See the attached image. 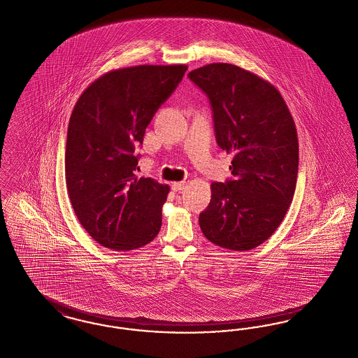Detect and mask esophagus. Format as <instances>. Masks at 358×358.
Returning <instances> with one entry per match:
<instances>
[{
	"mask_svg": "<svg viewBox=\"0 0 358 358\" xmlns=\"http://www.w3.org/2000/svg\"><path fill=\"white\" fill-rule=\"evenodd\" d=\"M172 186L174 192H181V190L185 189L186 182L185 181H180V182H174Z\"/></svg>",
	"mask_w": 358,
	"mask_h": 358,
	"instance_id": "34e87169",
	"label": "esophagus"
}]
</instances>
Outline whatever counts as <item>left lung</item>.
I'll use <instances>...</instances> for the list:
<instances>
[{
	"label": "left lung",
	"instance_id": "8db88e82",
	"mask_svg": "<svg viewBox=\"0 0 358 358\" xmlns=\"http://www.w3.org/2000/svg\"><path fill=\"white\" fill-rule=\"evenodd\" d=\"M208 96L215 140L233 153V180L212 184L200 213L203 236L221 248L250 250L282 222L299 173V138L274 86L240 66L209 64L187 74Z\"/></svg>",
	"mask_w": 358,
	"mask_h": 358
}]
</instances>
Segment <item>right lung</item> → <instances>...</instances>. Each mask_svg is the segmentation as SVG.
I'll use <instances>...</instances> for the list:
<instances>
[{
	"mask_svg": "<svg viewBox=\"0 0 358 358\" xmlns=\"http://www.w3.org/2000/svg\"><path fill=\"white\" fill-rule=\"evenodd\" d=\"M186 65H138L105 73L73 109L65 178L74 213L97 243L133 250L155 240L169 186L138 178L136 148Z\"/></svg>",
	"mask_w": 358,
	"mask_h": 358,
	"instance_id": "1",
	"label": "right lung"
}]
</instances>
